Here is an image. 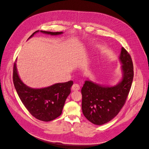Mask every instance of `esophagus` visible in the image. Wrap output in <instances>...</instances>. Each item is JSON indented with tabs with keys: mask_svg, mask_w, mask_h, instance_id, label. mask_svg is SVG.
<instances>
[{
	"mask_svg": "<svg viewBox=\"0 0 149 149\" xmlns=\"http://www.w3.org/2000/svg\"><path fill=\"white\" fill-rule=\"evenodd\" d=\"M72 90H73L74 91H78V90H79L80 86H79V84L75 83V84H73V86H72Z\"/></svg>",
	"mask_w": 149,
	"mask_h": 149,
	"instance_id": "esophagus-1",
	"label": "esophagus"
}]
</instances>
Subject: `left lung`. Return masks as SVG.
<instances>
[{"label":"left lung","mask_w":149,"mask_h":149,"mask_svg":"<svg viewBox=\"0 0 149 149\" xmlns=\"http://www.w3.org/2000/svg\"><path fill=\"white\" fill-rule=\"evenodd\" d=\"M119 59L123 63L121 81L115 86L103 87L86 81L81 89L82 111L85 117L97 125L104 124L115 117L125 103L134 77L130 53L122 47Z\"/></svg>","instance_id":"left-lung-1"}]
</instances>
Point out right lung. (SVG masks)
Here are the masks:
<instances>
[{
    "label": "right lung",
    "mask_w": 149,
    "mask_h": 149,
    "mask_svg": "<svg viewBox=\"0 0 149 149\" xmlns=\"http://www.w3.org/2000/svg\"><path fill=\"white\" fill-rule=\"evenodd\" d=\"M35 31L29 38H31ZM50 35H59L62 32L40 31ZM13 82L22 103L28 111L36 119L48 122L59 116L63 109L65 100L71 93L72 81L57 83L48 87L34 89L25 85L20 79L15 62L13 69Z\"/></svg>",
    "instance_id": "right-lung-1"
}]
</instances>
